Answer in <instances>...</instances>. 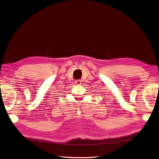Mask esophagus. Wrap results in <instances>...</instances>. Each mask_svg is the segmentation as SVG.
<instances>
[{
  "label": "esophagus",
  "instance_id": "1",
  "mask_svg": "<svg viewBox=\"0 0 159 159\" xmlns=\"http://www.w3.org/2000/svg\"><path fill=\"white\" fill-rule=\"evenodd\" d=\"M75 83L76 84V85H80V84L81 83V80H76Z\"/></svg>",
  "mask_w": 159,
  "mask_h": 159
}]
</instances>
